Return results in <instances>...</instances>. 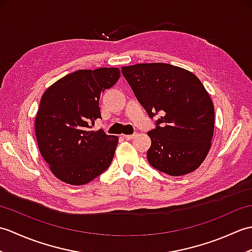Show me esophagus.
Masks as SVG:
<instances>
[{"label": "esophagus", "instance_id": "obj_1", "mask_svg": "<svg viewBox=\"0 0 252 252\" xmlns=\"http://www.w3.org/2000/svg\"><path fill=\"white\" fill-rule=\"evenodd\" d=\"M136 134L137 133H133V134H130V135H123V137L126 138V140H133V138H134L135 136H136Z\"/></svg>", "mask_w": 252, "mask_h": 252}]
</instances>
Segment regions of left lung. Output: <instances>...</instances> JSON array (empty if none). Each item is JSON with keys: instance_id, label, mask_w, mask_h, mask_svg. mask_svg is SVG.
<instances>
[{"instance_id": "8db88e82", "label": "left lung", "mask_w": 252, "mask_h": 252, "mask_svg": "<svg viewBox=\"0 0 252 252\" xmlns=\"http://www.w3.org/2000/svg\"><path fill=\"white\" fill-rule=\"evenodd\" d=\"M123 77L156 126L147 134L153 168L172 176L196 170L205 160L215 129V107L194 73L170 63H136Z\"/></svg>"}]
</instances>
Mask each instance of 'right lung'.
I'll return each instance as SVG.
<instances>
[{
	"label": "right lung",
	"mask_w": 252,
	"mask_h": 252,
	"mask_svg": "<svg viewBox=\"0 0 252 252\" xmlns=\"http://www.w3.org/2000/svg\"><path fill=\"white\" fill-rule=\"evenodd\" d=\"M119 68L77 70L58 80L42 95L35 118L40 153L57 179L83 185L109 168L118 137L92 131L101 119V92L114 87Z\"/></svg>",
	"instance_id": "right-lung-1"
}]
</instances>
